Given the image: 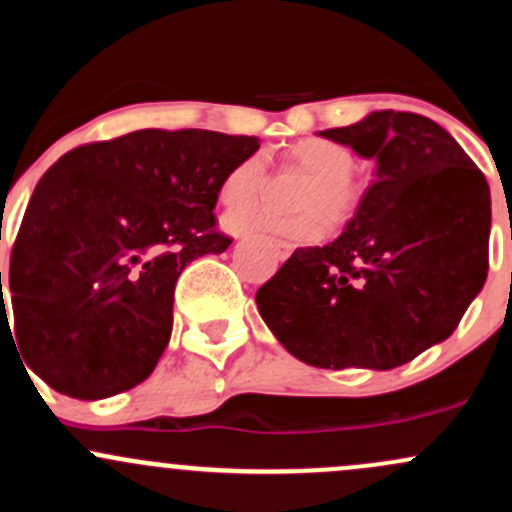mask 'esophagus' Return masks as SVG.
Segmentation results:
<instances>
[{
	"label": "esophagus",
	"mask_w": 512,
	"mask_h": 512,
	"mask_svg": "<svg viewBox=\"0 0 512 512\" xmlns=\"http://www.w3.org/2000/svg\"><path fill=\"white\" fill-rule=\"evenodd\" d=\"M268 246L273 249V254H276L280 261H285L290 254H293V246L288 244V241H278V239H268Z\"/></svg>",
	"instance_id": "obj_1"
}]
</instances>
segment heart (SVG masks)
Instances as JSON below:
<instances>
[{
	"mask_svg": "<svg viewBox=\"0 0 512 512\" xmlns=\"http://www.w3.org/2000/svg\"><path fill=\"white\" fill-rule=\"evenodd\" d=\"M288 158L293 166L310 173L300 197L298 217H271L266 212H234L224 217V227L232 234L276 232L300 241H315L324 234V217L329 222H346L359 207V190L351 183L354 156L349 148L327 139H302L290 146ZM266 180V161L261 153L244 158L224 178L219 197L227 207L249 205L258 197Z\"/></svg>",
	"mask_w": 512,
	"mask_h": 512,
	"instance_id": "obj_1",
	"label": "heart"
}]
</instances>
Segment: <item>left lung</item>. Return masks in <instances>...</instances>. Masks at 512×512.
I'll return each instance as SVG.
<instances>
[{
    "label": "left lung",
    "instance_id": "1",
    "mask_svg": "<svg viewBox=\"0 0 512 512\" xmlns=\"http://www.w3.org/2000/svg\"><path fill=\"white\" fill-rule=\"evenodd\" d=\"M376 161L344 232L261 285L263 322L317 368L403 366L444 342L486 283L491 192L447 129L412 112L320 131Z\"/></svg>",
    "mask_w": 512,
    "mask_h": 512
}]
</instances>
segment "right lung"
I'll use <instances>...</instances> for the list:
<instances>
[{
	"label": "right lung",
	"instance_id": "right-lung-1",
	"mask_svg": "<svg viewBox=\"0 0 512 512\" xmlns=\"http://www.w3.org/2000/svg\"><path fill=\"white\" fill-rule=\"evenodd\" d=\"M256 151V136L141 129L58 158L9 263L16 342L41 381L102 400L151 376L183 268L232 244L214 232L219 188Z\"/></svg>",
	"mask_w": 512,
	"mask_h": 512
}]
</instances>
